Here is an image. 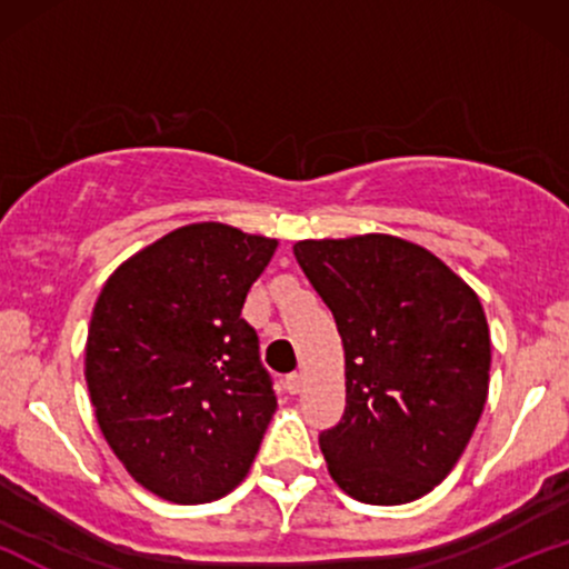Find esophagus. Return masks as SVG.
<instances>
[{"label":"esophagus","mask_w":569,"mask_h":569,"mask_svg":"<svg viewBox=\"0 0 569 569\" xmlns=\"http://www.w3.org/2000/svg\"><path fill=\"white\" fill-rule=\"evenodd\" d=\"M283 388L289 390V393H299V390L305 388V375H299V371H291V375H286L283 380Z\"/></svg>","instance_id":"34e87169"}]
</instances>
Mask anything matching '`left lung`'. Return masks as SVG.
<instances>
[{
	"label": "left lung",
	"instance_id": "left-lung-1",
	"mask_svg": "<svg viewBox=\"0 0 569 569\" xmlns=\"http://www.w3.org/2000/svg\"><path fill=\"white\" fill-rule=\"evenodd\" d=\"M293 257L345 345V415L318 439L331 479L371 506L422 498L460 460L487 403L479 297L393 234L299 240Z\"/></svg>",
	"mask_w": 569,
	"mask_h": 569
}]
</instances>
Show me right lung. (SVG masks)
Returning <instances> with one entry per match:
<instances>
[{
  "mask_svg": "<svg viewBox=\"0 0 569 569\" xmlns=\"http://www.w3.org/2000/svg\"><path fill=\"white\" fill-rule=\"evenodd\" d=\"M278 240L219 221L179 227L114 270L93 307L84 380L128 473L171 502L246 479L278 398L240 318Z\"/></svg>",
  "mask_w": 569,
  "mask_h": 569,
  "instance_id": "obj_1",
  "label": "right lung"
}]
</instances>
